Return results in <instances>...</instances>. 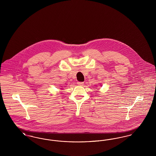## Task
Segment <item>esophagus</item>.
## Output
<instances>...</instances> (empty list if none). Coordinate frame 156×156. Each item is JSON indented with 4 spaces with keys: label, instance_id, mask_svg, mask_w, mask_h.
I'll use <instances>...</instances> for the list:
<instances>
[{
    "label": "esophagus",
    "instance_id": "1",
    "mask_svg": "<svg viewBox=\"0 0 156 156\" xmlns=\"http://www.w3.org/2000/svg\"><path fill=\"white\" fill-rule=\"evenodd\" d=\"M77 84L79 85H83V82H78Z\"/></svg>",
    "mask_w": 156,
    "mask_h": 156
}]
</instances>
